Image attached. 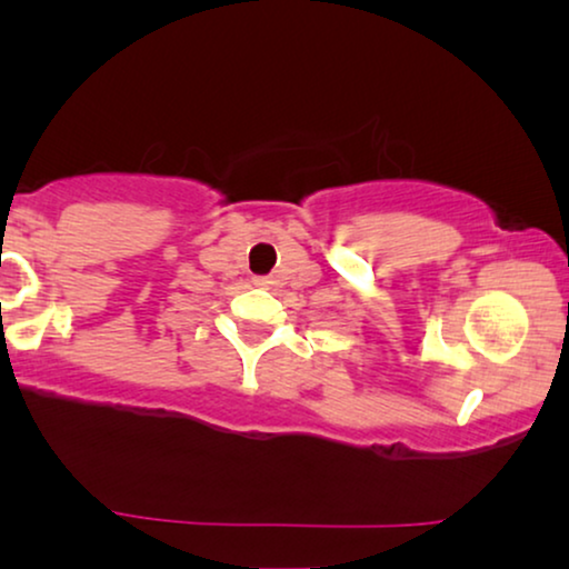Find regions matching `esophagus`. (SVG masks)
<instances>
[{
  "label": "esophagus",
  "mask_w": 569,
  "mask_h": 569,
  "mask_svg": "<svg viewBox=\"0 0 569 569\" xmlns=\"http://www.w3.org/2000/svg\"><path fill=\"white\" fill-rule=\"evenodd\" d=\"M253 284H259V287H269V284H271V279H269V277H253Z\"/></svg>",
  "instance_id": "1"
}]
</instances>
